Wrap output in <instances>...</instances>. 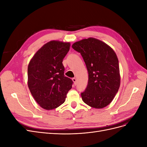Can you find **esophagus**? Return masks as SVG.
Returning a JSON list of instances; mask_svg holds the SVG:
<instances>
[{
    "instance_id": "obj_1",
    "label": "esophagus",
    "mask_w": 147,
    "mask_h": 147,
    "mask_svg": "<svg viewBox=\"0 0 147 147\" xmlns=\"http://www.w3.org/2000/svg\"><path fill=\"white\" fill-rule=\"evenodd\" d=\"M72 81L74 82V85H76V84H77V79L75 78H72Z\"/></svg>"
}]
</instances>
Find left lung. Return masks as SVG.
Returning <instances> with one entry per match:
<instances>
[{"instance_id":"obj_1","label":"left lung","mask_w":147,"mask_h":147,"mask_svg":"<svg viewBox=\"0 0 147 147\" xmlns=\"http://www.w3.org/2000/svg\"><path fill=\"white\" fill-rule=\"evenodd\" d=\"M72 48L80 53L88 72V83L81 94L83 101L95 109L110 104L121 82L118 59L107 44L93 37L75 42Z\"/></svg>"}]
</instances>
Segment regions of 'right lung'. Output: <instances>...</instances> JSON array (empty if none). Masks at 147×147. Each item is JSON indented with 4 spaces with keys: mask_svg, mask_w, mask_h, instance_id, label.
I'll use <instances>...</instances> for the list:
<instances>
[{
    "mask_svg": "<svg viewBox=\"0 0 147 147\" xmlns=\"http://www.w3.org/2000/svg\"><path fill=\"white\" fill-rule=\"evenodd\" d=\"M70 43L51 40L43 45L30 59L28 84L37 104L43 109L58 107L65 100L73 82L64 76L63 61Z\"/></svg>",
    "mask_w": 147,
    "mask_h": 147,
    "instance_id": "right-lung-1",
    "label": "right lung"
}]
</instances>
